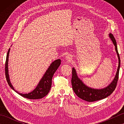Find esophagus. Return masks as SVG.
<instances>
[{
  "mask_svg": "<svg viewBox=\"0 0 124 124\" xmlns=\"http://www.w3.org/2000/svg\"><path fill=\"white\" fill-rule=\"evenodd\" d=\"M65 60L67 61V62H70L72 60V56H71V55L68 54L65 56Z\"/></svg>",
  "mask_w": 124,
  "mask_h": 124,
  "instance_id": "1",
  "label": "esophagus"
}]
</instances>
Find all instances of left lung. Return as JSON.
<instances>
[{"label":"left lung","instance_id":"left-lung-1","mask_svg":"<svg viewBox=\"0 0 124 124\" xmlns=\"http://www.w3.org/2000/svg\"><path fill=\"white\" fill-rule=\"evenodd\" d=\"M109 37L111 39L113 44L115 46V50L116 51L118 57V67L115 77L112 82L109 84L106 87L101 89H95L86 85L83 81L78 77L77 73L74 68H72V79L71 83L72 89L75 94L79 97L85 101L87 102L96 101L106 98L111 94L116 87L117 81L119 76V72L120 66V60L119 53L118 52L116 41L115 38L111 33H109Z\"/></svg>","mask_w":124,"mask_h":124}]
</instances>
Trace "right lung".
Returning <instances> with one entry per match:
<instances>
[{
  "mask_svg": "<svg viewBox=\"0 0 124 124\" xmlns=\"http://www.w3.org/2000/svg\"><path fill=\"white\" fill-rule=\"evenodd\" d=\"M9 51L10 48H9L8 51L6 56V63H5V75H6L7 81L10 87L20 95L29 99H40L47 95L51 88L53 76L54 73L60 65L61 61V60H56L52 63L50 66L46 70L45 73L43 77L39 81L37 86L32 91H31L28 94H23L20 93L17 91H16L14 87L12 85L11 83H10L8 74V67Z\"/></svg>",
  "mask_w": 124,
  "mask_h": 124,
  "instance_id": "right-lung-1",
  "label": "right lung"
}]
</instances>
